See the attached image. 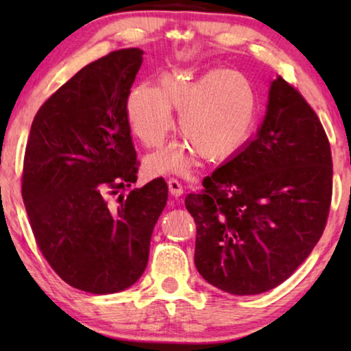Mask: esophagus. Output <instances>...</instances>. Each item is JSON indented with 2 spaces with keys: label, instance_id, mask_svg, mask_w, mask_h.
Wrapping results in <instances>:
<instances>
[{
  "label": "esophagus",
  "instance_id": "esophagus-1",
  "mask_svg": "<svg viewBox=\"0 0 351 351\" xmlns=\"http://www.w3.org/2000/svg\"><path fill=\"white\" fill-rule=\"evenodd\" d=\"M169 192H170L171 197L180 198L181 195L184 193L182 184L178 181V180H175V178H170V180H169Z\"/></svg>",
  "mask_w": 351,
  "mask_h": 351
}]
</instances>
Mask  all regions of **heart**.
<instances>
[{
  "label": "heart",
  "instance_id": "b5f03b06",
  "mask_svg": "<svg viewBox=\"0 0 351 351\" xmlns=\"http://www.w3.org/2000/svg\"><path fill=\"white\" fill-rule=\"evenodd\" d=\"M180 111L186 142L147 158L152 175L186 173L197 156L209 164L235 158L251 141L260 102L254 83L234 69H212L198 79L167 74L161 86L141 83L128 93L125 117L132 134L147 148L161 147Z\"/></svg>",
  "mask_w": 351,
  "mask_h": 351
}]
</instances>
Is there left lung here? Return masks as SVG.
<instances>
[{"instance_id": "obj_1", "label": "left lung", "mask_w": 351, "mask_h": 351, "mask_svg": "<svg viewBox=\"0 0 351 351\" xmlns=\"http://www.w3.org/2000/svg\"><path fill=\"white\" fill-rule=\"evenodd\" d=\"M332 193L326 133L304 96L280 75L271 83L257 136L186 197L197 224L195 265L226 293L278 287L324 234Z\"/></svg>"}]
</instances>
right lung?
Segmentation results:
<instances>
[{
	"label": "right lung",
	"instance_id": "obj_1",
	"mask_svg": "<svg viewBox=\"0 0 351 351\" xmlns=\"http://www.w3.org/2000/svg\"><path fill=\"white\" fill-rule=\"evenodd\" d=\"M138 47L86 64L40 106L23 162L21 195L51 268L91 294L119 293L145 271L164 178L138 180L125 102L142 64Z\"/></svg>",
	"mask_w": 351,
	"mask_h": 351
}]
</instances>
